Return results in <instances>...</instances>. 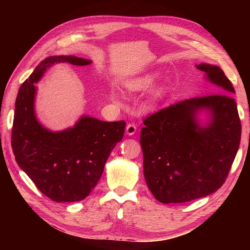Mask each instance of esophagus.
Segmentation results:
<instances>
[{"instance_id":"esophagus-1","label":"esophagus","mask_w":250,"mask_h":250,"mask_svg":"<svg viewBox=\"0 0 250 250\" xmlns=\"http://www.w3.org/2000/svg\"><path fill=\"white\" fill-rule=\"evenodd\" d=\"M135 132H137V125L133 123H129L126 126V133L128 135H133Z\"/></svg>"}]
</instances>
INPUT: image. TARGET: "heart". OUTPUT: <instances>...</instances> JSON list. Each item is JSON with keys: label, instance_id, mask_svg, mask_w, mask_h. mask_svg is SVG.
Here are the masks:
<instances>
[{"label": "heart", "instance_id": "b5f03b06", "mask_svg": "<svg viewBox=\"0 0 250 250\" xmlns=\"http://www.w3.org/2000/svg\"><path fill=\"white\" fill-rule=\"evenodd\" d=\"M156 81V75H144V76H140V77H135L132 79L127 80L125 82V88L128 90V92H143V90H146L148 88H150L151 86H153V84ZM162 95V89L158 88L156 89L155 92H153V94L151 95V101H153L155 99H157L158 97ZM111 99L118 101L120 99V97L118 96L117 93H111Z\"/></svg>", "mask_w": 250, "mask_h": 250}]
</instances>
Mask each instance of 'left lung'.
Returning <instances> with one entry per match:
<instances>
[{"instance_id":"obj_1","label":"left lung","mask_w":250,"mask_h":250,"mask_svg":"<svg viewBox=\"0 0 250 250\" xmlns=\"http://www.w3.org/2000/svg\"><path fill=\"white\" fill-rule=\"evenodd\" d=\"M196 67L220 94L184 100L143 121L144 176L162 203L188 202L216 192L239 149L241 122L231 82L215 64Z\"/></svg>"}]
</instances>
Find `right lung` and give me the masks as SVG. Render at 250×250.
Listing matches in <instances>:
<instances>
[{
    "mask_svg": "<svg viewBox=\"0 0 250 250\" xmlns=\"http://www.w3.org/2000/svg\"><path fill=\"white\" fill-rule=\"evenodd\" d=\"M59 62L88 65L92 60L76 56H49L35 67L19 89L11 146L20 168L39 190L56 202L83 200L99 181L105 163L125 131V121L105 122L82 116L71 128L52 131L35 115V83Z\"/></svg>",
    "mask_w": 250,
    "mask_h": 250,
    "instance_id": "obj_1",
    "label": "right lung"
}]
</instances>
